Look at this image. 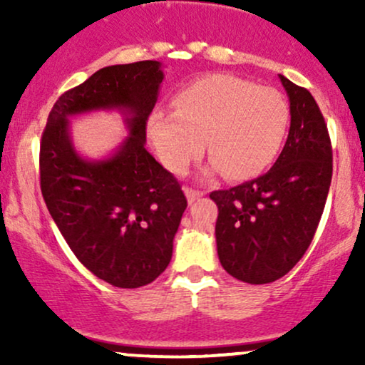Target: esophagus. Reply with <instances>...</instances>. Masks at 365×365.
<instances>
[{
    "label": "esophagus",
    "instance_id": "esophagus-1",
    "mask_svg": "<svg viewBox=\"0 0 365 365\" xmlns=\"http://www.w3.org/2000/svg\"><path fill=\"white\" fill-rule=\"evenodd\" d=\"M185 195H187V200L188 202H195L197 199H200V197L204 195V192L202 190H195V188H192V187H185Z\"/></svg>",
    "mask_w": 365,
    "mask_h": 365
}]
</instances>
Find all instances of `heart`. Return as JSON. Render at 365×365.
<instances>
[{
	"label": "heart",
	"mask_w": 365,
	"mask_h": 365,
	"mask_svg": "<svg viewBox=\"0 0 365 365\" xmlns=\"http://www.w3.org/2000/svg\"><path fill=\"white\" fill-rule=\"evenodd\" d=\"M290 116V104L279 91L217 73L178 91L173 113H153L148 135L173 173H183L200 156L204 142L212 170L245 180L278 156Z\"/></svg>",
	"instance_id": "heart-1"
}]
</instances>
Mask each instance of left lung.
I'll return each instance as SVG.
<instances>
[{
  "label": "left lung",
  "mask_w": 365,
  "mask_h": 365,
  "mask_svg": "<svg viewBox=\"0 0 365 365\" xmlns=\"http://www.w3.org/2000/svg\"><path fill=\"white\" fill-rule=\"evenodd\" d=\"M279 81L290 99L292 121L274 166L262 177L209 194L217 206L221 266L250 284L276 282L302 259L333 177V149L316 99L283 75Z\"/></svg>",
  "instance_id": "8db88e82"
}]
</instances>
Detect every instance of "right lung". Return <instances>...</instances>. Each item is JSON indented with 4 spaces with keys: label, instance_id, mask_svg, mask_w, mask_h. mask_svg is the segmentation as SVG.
Wrapping results in <instances>:
<instances>
[{
    "label": "right lung",
    "instance_id": "right-lung-1",
    "mask_svg": "<svg viewBox=\"0 0 365 365\" xmlns=\"http://www.w3.org/2000/svg\"><path fill=\"white\" fill-rule=\"evenodd\" d=\"M161 63L98 70L54 103L41 139V192L72 252L92 274L139 288L166 269L187 207L178 180L148 153L145 127L158 101ZM116 107L130 137L113 157L87 162L74 150L68 116Z\"/></svg>",
    "mask_w": 365,
    "mask_h": 365
}]
</instances>
